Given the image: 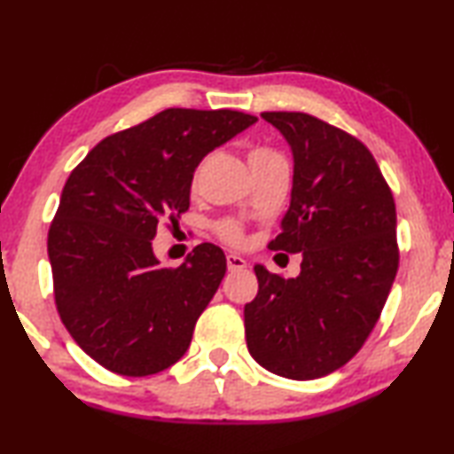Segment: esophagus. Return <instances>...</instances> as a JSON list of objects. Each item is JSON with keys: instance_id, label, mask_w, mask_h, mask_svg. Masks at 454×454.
I'll return each mask as SVG.
<instances>
[{"instance_id": "1", "label": "esophagus", "mask_w": 454, "mask_h": 454, "mask_svg": "<svg viewBox=\"0 0 454 454\" xmlns=\"http://www.w3.org/2000/svg\"><path fill=\"white\" fill-rule=\"evenodd\" d=\"M226 265H228L230 271H240V270H245V267H247V261L239 257V254L230 253V254H226Z\"/></svg>"}]
</instances>
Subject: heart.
<instances>
[{"instance_id":"heart-1","label":"heart","mask_w":454,"mask_h":454,"mask_svg":"<svg viewBox=\"0 0 454 454\" xmlns=\"http://www.w3.org/2000/svg\"><path fill=\"white\" fill-rule=\"evenodd\" d=\"M247 158H248V164H251V168H257V166H263L276 160H284V156L279 154V152L259 144L248 145ZM215 234H218L224 242H228V245H234V247H239L245 242V228H242L240 222L236 220L218 222V224H215Z\"/></svg>"}]
</instances>
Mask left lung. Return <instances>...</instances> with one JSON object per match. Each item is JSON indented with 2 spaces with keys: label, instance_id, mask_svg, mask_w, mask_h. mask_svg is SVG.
Segmentation results:
<instances>
[{
  "label": "left lung",
  "instance_id": "8db88e82",
  "mask_svg": "<svg viewBox=\"0 0 454 454\" xmlns=\"http://www.w3.org/2000/svg\"><path fill=\"white\" fill-rule=\"evenodd\" d=\"M294 152V187L271 251L302 253L300 276L257 265L245 306L248 352L270 372L321 379L360 352L397 276V214L374 156L309 113L265 111Z\"/></svg>",
  "mask_w": 454,
  "mask_h": 454
}]
</instances>
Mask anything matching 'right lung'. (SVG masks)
<instances>
[{
  "label": "right lung",
  "instance_id": "obj_1",
  "mask_svg": "<svg viewBox=\"0 0 454 454\" xmlns=\"http://www.w3.org/2000/svg\"><path fill=\"white\" fill-rule=\"evenodd\" d=\"M254 121L232 108H166L105 137L72 170L47 239L55 306L102 368L148 376L187 352L226 273L224 251L201 242L164 267L152 239L189 209L203 156Z\"/></svg>",
  "mask_w": 454,
  "mask_h": 454
}]
</instances>
